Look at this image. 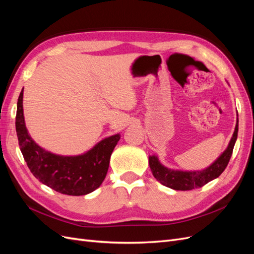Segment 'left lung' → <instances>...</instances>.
I'll return each mask as SVG.
<instances>
[{
    "mask_svg": "<svg viewBox=\"0 0 254 254\" xmlns=\"http://www.w3.org/2000/svg\"><path fill=\"white\" fill-rule=\"evenodd\" d=\"M238 119L235 130L227 149L221 153L216 161L202 171H176L167 168L160 162L157 156H149V167L153 177L163 186L176 190H190L203 187L221 175L227 167L237 139Z\"/></svg>",
    "mask_w": 254,
    "mask_h": 254,
    "instance_id": "left-lung-1",
    "label": "left lung"
}]
</instances>
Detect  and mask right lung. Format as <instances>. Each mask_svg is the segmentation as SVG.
<instances>
[{"label": "right lung", "mask_w": 254, "mask_h": 254, "mask_svg": "<svg viewBox=\"0 0 254 254\" xmlns=\"http://www.w3.org/2000/svg\"><path fill=\"white\" fill-rule=\"evenodd\" d=\"M16 130L19 146L32 174L61 194L87 195L101 187L108 172L111 153L121 139L114 134L79 156H59L36 144L29 135L23 115V90L17 104Z\"/></svg>", "instance_id": "right-lung-1"}]
</instances>
